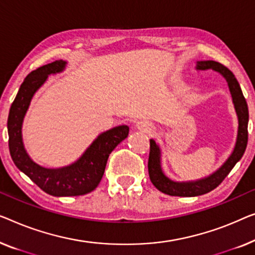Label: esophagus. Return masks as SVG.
I'll use <instances>...</instances> for the list:
<instances>
[{
    "label": "esophagus",
    "mask_w": 255,
    "mask_h": 255,
    "mask_svg": "<svg viewBox=\"0 0 255 255\" xmlns=\"http://www.w3.org/2000/svg\"><path fill=\"white\" fill-rule=\"evenodd\" d=\"M135 127H136V128H139V130L146 132V133H150V132H153L155 130L154 125L152 123H149V122H146V121L138 122Z\"/></svg>",
    "instance_id": "obj_1"
}]
</instances>
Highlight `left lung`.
Returning a JSON list of instances; mask_svg holds the SVG:
<instances>
[{
  "instance_id": "8db88e82",
  "label": "left lung",
  "mask_w": 255,
  "mask_h": 255,
  "mask_svg": "<svg viewBox=\"0 0 255 255\" xmlns=\"http://www.w3.org/2000/svg\"><path fill=\"white\" fill-rule=\"evenodd\" d=\"M197 70H209L219 72L227 80L229 90H230L232 102H234L236 114L238 117V133L236 140L235 148L232 150L228 160L222 164V167L217 169L215 172L209 175L206 178L194 180V182H173L169 177L164 175L161 167V149L156 145L155 140L150 139V150L148 157V173L150 182L162 193L175 197H198L213 191L223 182V179L229 175L236 163L241 160L245 153L249 139L247 124H249V108L243 95L242 88L236 79L234 73L226 66L215 61H199L197 62Z\"/></svg>"
}]
</instances>
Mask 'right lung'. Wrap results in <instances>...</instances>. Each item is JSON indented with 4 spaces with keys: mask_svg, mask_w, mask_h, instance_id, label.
Masks as SVG:
<instances>
[{
    "mask_svg": "<svg viewBox=\"0 0 255 255\" xmlns=\"http://www.w3.org/2000/svg\"><path fill=\"white\" fill-rule=\"evenodd\" d=\"M63 60L34 70L20 85L11 105L8 117L9 150L16 167L31 178L40 189L54 197L87 194L100 183L109 154L128 134V125H120L99 134L78 160L62 168H45L29 157L23 142L21 127L35 92L46 83L48 76L64 71Z\"/></svg>",
    "mask_w": 255,
    "mask_h": 255,
    "instance_id": "right-lung-1",
    "label": "right lung"
}]
</instances>
